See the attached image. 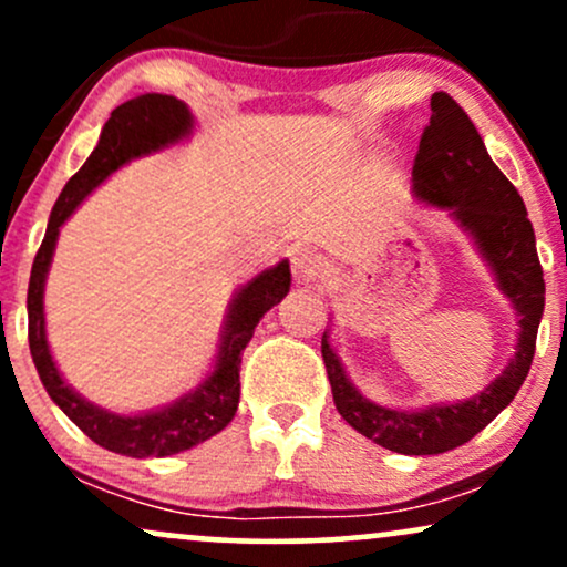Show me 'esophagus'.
<instances>
[{
	"label": "esophagus",
	"instance_id": "esophagus-1",
	"mask_svg": "<svg viewBox=\"0 0 567 567\" xmlns=\"http://www.w3.org/2000/svg\"><path fill=\"white\" fill-rule=\"evenodd\" d=\"M322 271L324 264L315 250L301 247V250L292 252V275H296L298 282H315V279L322 277Z\"/></svg>",
	"mask_w": 567,
	"mask_h": 567
}]
</instances>
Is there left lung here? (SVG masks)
I'll return each mask as SVG.
<instances>
[{"mask_svg":"<svg viewBox=\"0 0 567 567\" xmlns=\"http://www.w3.org/2000/svg\"><path fill=\"white\" fill-rule=\"evenodd\" d=\"M413 194L426 205L451 210L491 266L498 290L512 301L519 333L509 365L464 402L396 410L375 405L357 392L330 347L328 330L322 336V360L338 413L351 429L386 451L437 455L483 432L523 386L544 315V271L523 197L491 159L470 114L447 93L432 95V120L413 162Z\"/></svg>","mask_w":567,"mask_h":567,"instance_id":"left-lung-1","label":"left lung"}]
</instances>
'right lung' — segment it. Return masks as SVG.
<instances>
[{
    "instance_id": "right-lung-1",
    "label": "right lung",
    "mask_w": 567,
    "mask_h": 567,
    "mask_svg": "<svg viewBox=\"0 0 567 567\" xmlns=\"http://www.w3.org/2000/svg\"><path fill=\"white\" fill-rule=\"evenodd\" d=\"M192 130V112L184 101L173 95L146 93L116 106L103 125L101 141H97L93 154L63 186L61 197L50 213L48 231H44L42 245L37 250L34 266H31L25 309H29V349L39 379L48 389L50 400L90 440L112 453L130 455V458H148V455L165 458V455L188 451V447L210 440L220 429L229 426L239 405L243 351L250 343L258 320L271 306L282 301L290 290V264L279 261L234 292L229 315H226L224 330H220L216 365L197 389L178 396L165 408L135 415L112 413V410L97 408L82 394H76L58 373L48 347V333H44V279H48L50 264H53L61 226L82 205V199L114 171H120L130 159L146 157V154L188 138Z\"/></svg>"
}]
</instances>
